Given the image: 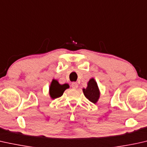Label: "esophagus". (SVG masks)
Here are the masks:
<instances>
[{
  "label": "esophagus",
  "instance_id": "obj_1",
  "mask_svg": "<svg viewBox=\"0 0 147 147\" xmlns=\"http://www.w3.org/2000/svg\"><path fill=\"white\" fill-rule=\"evenodd\" d=\"M71 88L73 89H77L78 88V84L76 82H73L71 84Z\"/></svg>",
  "mask_w": 147,
  "mask_h": 147
}]
</instances>
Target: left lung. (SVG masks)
I'll use <instances>...</instances> for the list:
<instances>
[{
  "label": "left lung",
  "instance_id": "8db88e82",
  "mask_svg": "<svg viewBox=\"0 0 147 147\" xmlns=\"http://www.w3.org/2000/svg\"><path fill=\"white\" fill-rule=\"evenodd\" d=\"M83 92L86 98L93 103H96L98 101L100 93L97 82L93 78H91L89 81L88 87L86 89H83Z\"/></svg>",
  "mask_w": 147,
  "mask_h": 147
}]
</instances>
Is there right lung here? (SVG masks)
<instances>
[{"mask_svg":"<svg viewBox=\"0 0 147 147\" xmlns=\"http://www.w3.org/2000/svg\"><path fill=\"white\" fill-rule=\"evenodd\" d=\"M69 88L67 84L60 85L57 80H53L50 87V95L52 99L61 97L65 89Z\"/></svg>","mask_w":147,"mask_h":147,"instance_id":"1","label":"right lung"}]
</instances>
